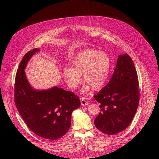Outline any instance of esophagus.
I'll list each match as a JSON object with an SVG mask.
<instances>
[{
	"label": "esophagus",
	"mask_w": 159,
	"mask_h": 159,
	"mask_svg": "<svg viewBox=\"0 0 159 159\" xmlns=\"http://www.w3.org/2000/svg\"><path fill=\"white\" fill-rule=\"evenodd\" d=\"M80 101H81V104H82V106H86V105L89 104V102H87L86 101V99L84 98H80Z\"/></svg>",
	"instance_id": "1"
}]
</instances>
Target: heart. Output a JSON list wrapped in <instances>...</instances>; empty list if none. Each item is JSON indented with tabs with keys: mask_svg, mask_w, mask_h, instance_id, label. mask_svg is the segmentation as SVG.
Returning <instances> with one entry per match:
<instances>
[{
	"mask_svg": "<svg viewBox=\"0 0 159 159\" xmlns=\"http://www.w3.org/2000/svg\"><path fill=\"white\" fill-rule=\"evenodd\" d=\"M72 67H66L63 76L68 87L75 89L82 83V76L86 84L83 89V94L91 89H101L106 84L111 66L109 56L104 52L93 49H86L76 55L71 61Z\"/></svg>",
	"mask_w": 159,
	"mask_h": 159,
	"instance_id": "1",
	"label": "heart"
}]
</instances>
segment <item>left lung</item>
Here are the masks:
<instances>
[{
	"mask_svg": "<svg viewBox=\"0 0 159 159\" xmlns=\"http://www.w3.org/2000/svg\"><path fill=\"white\" fill-rule=\"evenodd\" d=\"M136 69L127 53L119 55L113 75L106 86L93 98L101 110L94 124L109 135L128 127L139 104V91Z\"/></svg>",
	"mask_w": 159,
	"mask_h": 159,
	"instance_id": "1",
	"label": "left lung"
}]
</instances>
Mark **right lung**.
Listing matches in <instances>:
<instances>
[{
    "label": "right lung",
    "mask_w": 159,
    "mask_h": 159,
    "mask_svg": "<svg viewBox=\"0 0 159 159\" xmlns=\"http://www.w3.org/2000/svg\"><path fill=\"white\" fill-rule=\"evenodd\" d=\"M39 51L36 48L28 52L20 62L15 78V105L31 131L55 140L68 132L71 114L80 106V101L73 92L58 86L38 90L31 86L24 70L31 57Z\"/></svg>",
    "instance_id": "right-lung-1"
}]
</instances>
